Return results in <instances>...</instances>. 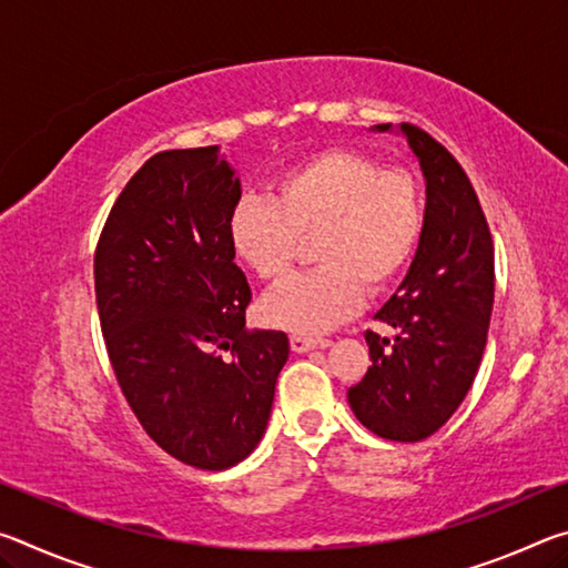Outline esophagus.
I'll return each mask as SVG.
<instances>
[{
    "instance_id": "1",
    "label": "esophagus",
    "mask_w": 568,
    "mask_h": 568,
    "mask_svg": "<svg viewBox=\"0 0 568 568\" xmlns=\"http://www.w3.org/2000/svg\"><path fill=\"white\" fill-rule=\"evenodd\" d=\"M328 345H331L328 338H313V335H301V333L291 335V348L295 353H307L313 348H328Z\"/></svg>"
}]
</instances>
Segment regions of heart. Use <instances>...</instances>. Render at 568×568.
<instances>
[{
  "mask_svg": "<svg viewBox=\"0 0 568 568\" xmlns=\"http://www.w3.org/2000/svg\"><path fill=\"white\" fill-rule=\"evenodd\" d=\"M423 230V192L403 168H381L353 150H325L295 162L271 197H247L230 215V243L263 283H283L303 240L318 267L293 277L261 305L263 321L297 333L343 323L363 293L398 281Z\"/></svg>",
  "mask_w": 568,
  "mask_h": 568,
  "instance_id": "obj_1",
  "label": "heart"
}]
</instances>
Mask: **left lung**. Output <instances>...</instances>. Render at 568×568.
Masks as SVG:
<instances>
[{"label":"left lung","instance_id":"obj_1","mask_svg":"<svg viewBox=\"0 0 568 568\" xmlns=\"http://www.w3.org/2000/svg\"><path fill=\"white\" fill-rule=\"evenodd\" d=\"M400 130L426 175V223L406 281L376 315L396 338L365 333L373 365L348 403L376 436L416 444L454 416L476 378L496 275L491 230L464 168L426 130Z\"/></svg>","mask_w":568,"mask_h":568}]
</instances>
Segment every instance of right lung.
I'll return each instance as SVG.
<instances>
[{"mask_svg":"<svg viewBox=\"0 0 568 568\" xmlns=\"http://www.w3.org/2000/svg\"><path fill=\"white\" fill-rule=\"evenodd\" d=\"M240 180L217 148L165 150L134 172L94 247V295L114 378L140 426L182 464L223 470L265 434L283 331L245 328L235 265Z\"/></svg>","mask_w":568,"mask_h":568,"instance_id":"add662e5","label":"right lung"}]
</instances>
